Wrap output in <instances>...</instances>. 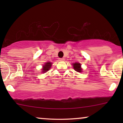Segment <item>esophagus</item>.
Listing matches in <instances>:
<instances>
[{"mask_svg": "<svg viewBox=\"0 0 123 123\" xmlns=\"http://www.w3.org/2000/svg\"><path fill=\"white\" fill-rule=\"evenodd\" d=\"M59 61H64V58H59Z\"/></svg>", "mask_w": 123, "mask_h": 123, "instance_id": "obj_1", "label": "esophagus"}]
</instances>
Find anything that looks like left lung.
<instances>
[{
  "mask_svg": "<svg viewBox=\"0 0 123 123\" xmlns=\"http://www.w3.org/2000/svg\"><path fill=\"white\" fill-rule=\"evenodd\" d=\"M73 68L75 71L78 72H82V68L80 67V64L79 63H75L73 64Z\"/></svg>",
  "mask_w": 123,
  "mask_h": 123,
  "instance_id": "8db88e82",
  "label": "left lung"
}]
</instances>
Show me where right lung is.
I'll list each match as a JSON object with an SVG mask.
<instances>
[{"label":"right lung","mask_w":123,"mask_h":123,"mask_svg":"<svg viewBox=\"0 0 123 123\" xmlns=\"http://www.w3.org/2000/svg\"><path fill=\"white\" fill-rule=\"evenodd\" d=\"M51 63H50V62H47V63H45L44 66L43 67V68L42 71L43 72V73H45V72H46L48 70L50 69V68H51Z\"/></svg>","instance_id":"obj_1"}]
</instances>
